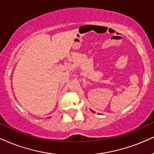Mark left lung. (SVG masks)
I'll list each match as a JSON object with an SVG mask.
<instances>
[{
	"label": "left lung",
	"mask_w": 154,
	"mask_h": 154,
	"mask_svg": "<svg viewBox=\"0 0 154 154\" xmlns=\"http://www.w3.org/2000/svg\"><path fill=\"white\" fill-rule=\"evenodd\" d=\"M91 111H92V112H94V113H95V112H94V111H92V110H91Z\"/></svg>",
	"instance_id": "1"
}]
</instances>
